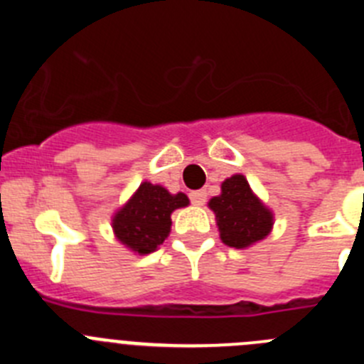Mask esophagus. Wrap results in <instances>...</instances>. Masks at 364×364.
I'll return each instance as SVG.
<instances>
[{
	"instance_id": "1",
	"label": "esophagus",
	"mask_w": 364,
	"mask_h": 364,
	"mask_svg": "<svg viewBox=\"0 0 364 364\" xmlns=\"http://www.w3.org/2000/svg\"><path fill=\"white\" fill-rule=\"evenodd\" d=\"M189 198L195 205H204L205 202V191H191L189 193Z\"/></svg>"
}]
</instances>
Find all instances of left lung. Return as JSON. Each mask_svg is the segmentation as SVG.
Listing matches in <instances>:
<instances>
[{
	"instance_id": "obj_1",
	"label": "left lung",
	"mask_w": 364,
	"mask_h": 364,
	"mask_svg": "<svg viewBox=\"0 0 364 364\" xmlns=\"http://www.w3.org/2000/svg\"><path fill=\"white\" fill-rule=\"evenodd\" d=\"M208 208L215 213L220 240L235 250H246L264 240L273 230V211L240 173L222 182L220 195L211 198Z\"/></svg>"
}]
</instances>
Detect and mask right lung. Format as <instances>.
I'll return each mask as SVG.
<instances>
[{"instance_id": "add662e5", "label": "right lung", "mask_w": 364, "mask_h": 364, "mask_svg": "<svg viewBox=\"0 0 364 364\" xmlns=\"http://www.w3.org/2000/svg\"><path fill=\"white\" fill-rule=\"evenodd\" d=\"M189 205L184 193H169L164 186L142 182L136 191L111 218L118 242L134 255H147L159 250L171 231V213Z\"/></svg>"}]
</instances>
